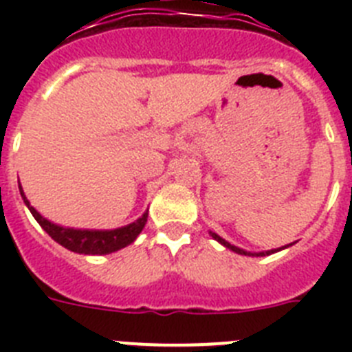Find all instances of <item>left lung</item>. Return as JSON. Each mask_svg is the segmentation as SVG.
I'll return each instance as SVG.
<instances>
[{"label":"left lung","mask_w":352,"mask_h":352,"mask_svg":"<svg viewBox=\"0 0 352 352\" xmlns=\"http://www.w3.org/2000/svg\"><path fill=\"white\" fill-rule=\"evenodd\" d=\"M210 234L213 236V238L217 239L219 243H222L223 247L229 248V250H232V252H236V254H241V256H270V254H275V252H278V250H268V252H259V254H252V252L243 250V248L234 247V245H231V243H229V241H226V239H223V238H220L219 234H214V232H210ZM282 248H285V247H282Z\"/></svg>","instance_id":"1"}]
</instances>
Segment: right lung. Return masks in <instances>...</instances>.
Segmentation results:
<instances>
[{"label": "right lung", "mask_w": 352, "mask_h": 352, "mask_svg": "<svg viewBox=\"0 0 352 352\" xmlns=\"http://www.w3.org/2000/svg\"><path fill=\"white\" fill-rule=\"evenodd\" d=\"M19 190L23 195L24 204L30 208L31 214L42 226L43 231L47 232L61 247L76 252V254H84V256H104V254H111V252H116L120 248H125L126 245L133 243V239L141 234L142 227L148 222V211H146L141 219H138L135 222L120 227V229H111V231H91V229H74V227L56 226V223L49 222L47 219H43L42 214L31 206L21 186H19Z\"/></svg>", "instance_id": "obj_1"}]
</instances>
